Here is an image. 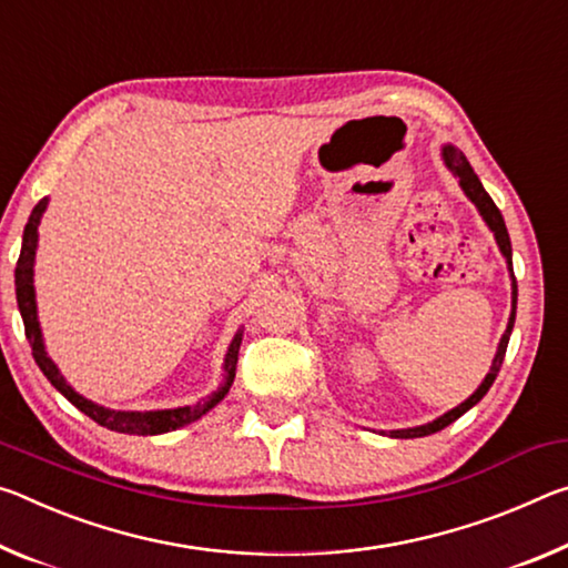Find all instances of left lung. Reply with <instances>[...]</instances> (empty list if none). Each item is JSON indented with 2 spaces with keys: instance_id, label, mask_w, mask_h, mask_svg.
<instances>
[{
  "instance_id": "left-lung-1",
  "label": "left lung",
  "mask_w": 568,
  "mask_h": 568,
  "mask_svg": "<svg viewBox=\"0 0 568 568\" xmlns=\"http://www.w3.org/2000/svg\"><path fill=\"white\" fill-rule=\"evenodd\" d=\"M443 158H445V163H448V169L460 179V185H463V191H466V196H468L473 203H476L478 211H480V216L486 219L490 231H494V234H496L498 246H500V251H504V256L508 258L510 272H514V264H510V239H508L504 216H500V211H498V206L494 203V199H490L488 193H486V189H483V183L478 181V175L473 173V169H470L468 158L463 155V153L458 151V148L445 145ZM516 296H518V286H516V276H514V310H510L508 329H506V334H504V339H500L498 352H496V357H494V365H490V372L486 375V379H483V385L476 389V393H473V395L466 399V403L455 407V410H450V413H445L443 417H438V420H433V423H427V425H420V427H410V430H393V433H389V435H393V438H425V435H433V433L443 430V427H448L450 423L458 420V417H460L463 413H468L473 405L480 403L483 395L488 393L490 385H494V379L498 377L500 365H504L506 347H508V339H510V329H514V322H516Z\"/></svg>"
}]
</instances>
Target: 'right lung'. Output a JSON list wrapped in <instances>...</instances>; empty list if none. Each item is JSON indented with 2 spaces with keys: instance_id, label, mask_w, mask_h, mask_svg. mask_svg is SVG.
I'll return each mask as SVG.
<instances>
[{
  "instance_id": "right-lung-1",
  "label": "right lung",
  "mask_w": 568,
  "mask_h": 568,
  "mask_svg": "<svg viewBox=\"0 0 568 568\" xmlns=\"http://www.w3.org/2000/svg\"><path fill=\"white\" fill-rule=\"evenodd\" d=\"M44 209H48V199H42L30 213V221L24 226V236H22V251L20 258H17V268H14V286H17V304H20L22 312V322H24V334L30 339L32 347V357L40 369L44 372V377L60 389V393L70 399V403L78 407V410L92 417L98 425L108 427V430L115 433H128V435H161L175 430L185 423L199 420L201 415H206L213 405L221 403L226 397L231 383L236 377V362H239V345H241V334H236V339L231 342L229 355H226V379L223 385L216 389V393L209 395L206 399H201L196 405L189 407H175V410H155V413H118V410H108V407H100L95 403H90L82 395L74 393V389L64 383V377L54 367V362L48 357V352L42 347V334H40V324H37V306H34V286H32V264H34V248H37V226H40V219Z\"/></svg>"
}]
</instances>
